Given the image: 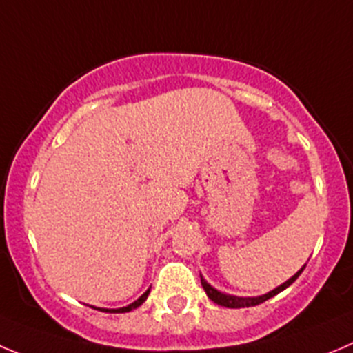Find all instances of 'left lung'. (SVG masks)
Returning <instances> with one entry per match:
<instances>
[{"label":"left lung","mask_w":353,"mask_h":353,"mask_svg":"<svg viewBox=\"0 0 353 353\" xmlns=\"http://www.w3.org/2000/svg\"><path fill=\"white\" fill-rule=\"evenodd\" d=\"M305 266H306V265H305ZM305 266H303V268L299 270V272L296 273V275H292L288 282H284V284L279 285V288H276V289H273V291H270L268 294L259 296V298H236V296L223 294V292L216 291V289H214L210 284H207V282L203 281V279H200V281H202L203 291L207 292V296H209V299H212V301L216 303V305L226 306V308H245V306H256V305H259V303H265L266 299L273 298V296H275V294H279V292H281V291H284L285 288H289V285H291L292 282H294L296 279H298V276L301 275V272H303V270H305Z\"/></svg>","instance_id":"obj_1"}]
</instances>
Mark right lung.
<instances>
[{"instance_id":"right-lung-1","label":"right lung","mask_w":353,"mask_h":353,"mask_svg":"<svg viewBox=\"0 0 353 353\" xmlns=\"http://www.w3.org/2000/svg\"><path fill=\"white\" fill-rule=\"evenodd\" d=\"M148 294H150V289H148V291L144 292V294L141 296V298L137 299V301H134V303H132V305H128V306H123V308H118V310H108V308H99V310L110 312V314H125V312H130V310H134V308H137V306L143 305V303L146 301Z\"/></svg>"}]
</instances>
